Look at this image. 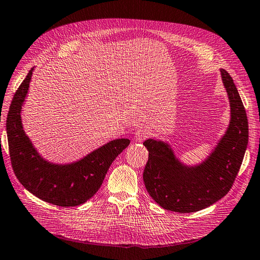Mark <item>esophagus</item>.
<instances>
[{"label":"esophagus","instance_id":"esophagus-1","mask_svg":"<svg viewBox=\"0 0 260 260\" xmlns=\"http://www.w3.org/2000/svg\"><path fill=\"white\" fill-rule=\"evenodd\" d=\"M150 135V129L147 127H142L138 128L135 132V141L137 142H144L146 138Z\"/></svg>","mask_w":260,"mask_h":260}]
</instances>
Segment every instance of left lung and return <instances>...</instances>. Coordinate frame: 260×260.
<instances>
[{"label": "left lung", "instance_id": "1", "mask_svg": "<svg viewBox=\"0 0 260 260\" xmlns=\"http://www.w3.org/2000/svg\"><path fill=\"white\" fill-rule=\"evenodd\" d=\"M231 104V123L210 157L196 167H187L169 146L147 139L149 151L143 179L146 190L161 208L178 213L203 210L231 190L248 144V121L239 93L228 71L221 69Z\"/></svg>", "mask_w": 260, "mask_h": 260}]
</instances>
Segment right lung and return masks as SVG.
I'll use <instances>...</instances> for the list:
<instances>
[{
    "instance_id": "add662e5",
    "label": "right lung",
    "mask_w": 260,
    "mask_h": 260,
    "mask_svg": "<svg viewBox=\"0 0 260 260\" xmlns=\"http://www.w3.org/2000/svg\"><path fill=\"white\" fill-rule=\"evenodd\" d=\"M31 75L32 69L16 90L6 119L13 170L24 188L45 202L63 208L83 204L101 188L111 164L129 145V139H115L70 165L44 160L26 136L21 121Z\"/></svg>"
}]
</instances>
